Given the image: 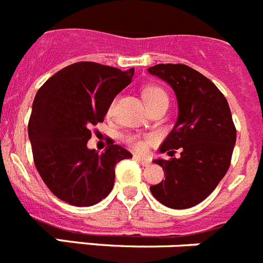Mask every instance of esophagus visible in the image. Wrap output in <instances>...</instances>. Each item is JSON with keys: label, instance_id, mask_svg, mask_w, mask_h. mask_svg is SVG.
<instances>
[{"label": "esophagus", "instance_id": "1", "mask_svg": "<svg viewBox=\"0 0 263 263\" xmlns=\"http://www.w3.org/2000/svg\"><path fill=\"white\" fill-rule=\"evenodd\" d=\"M134 159H136L137 161H139L143 167H148L151 163V160L148 158H146V156H139V155H136L134 156Z\"/></svg>", "mask_w": 263, "mask_h": 263}]
</instances>
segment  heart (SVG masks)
Masks as SVG:
<instances>
[{
  "instance_id": "1",
  "label": "heart",
  "mask_w": 263,
  "mask_h": 263,
  "mask_svg": "<svg viewBox=\"0 0 263 263\" xmlns=\"http://www.w3.org/2000/svg\"><path fill=\"white\" fill-rule=\"evenodd\" d=\"M143 96H144V102H146L147 107L148 105L154 104V103L159 102V100H161V99H168L167 93H165L164 91L159 87L146 88L143 92ZM112 109H113V104L110 105L109 112H112ZM126 142L130 144V146H132V147H134L136 150H138V151H143L144 148H146V144H147V142L146 141H143V139L138 138V137H134V136L126 137Z\"/></svg>"
}]
</instances>
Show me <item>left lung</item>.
<instances>
[{
  "mask_svg": "<svg viewBox=\"0 0 263 263\" xmlns=\"http://www.w3.org/2000/svg\"><path fill=\"white\" fill-rule=\"evenodd\" d=\"M175 91L179 116L161 143L160 153L180 158L156 159L165 180L150 186L164 206L181 210L201 203L224 177L236 143V127L227 99L215 84L182 64H159L148 67Z\"/></svg>",
  "mask_w": 263,
  "mask_h": 263,
  "instance_id": "8db88e82",
  "label": "left lung"
}]
</instances>
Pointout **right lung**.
I'll list each match as a JSON object with an SVG mask.
<instances>
[{
	"label": "right lung",
	"mask_w": 263,
	"mask_h": 263,
	"mask_svg": "<svg viewBox=\"0 0 263 263\" xmlns=\"http://www.w3.org/2000/svg\"><path fill=\"white\" fill-rule=\"evenodd\" d=\"M134 67L121 71L76 62L50 77L32 104L28 137L33 161L50 192L74 206H92L115 184V167L132 154L119 144L90 150V127L103 122L113 99L130 84Z\"/></svg>",
	"instance_id": "right-lung-1"
}]
</instances>
